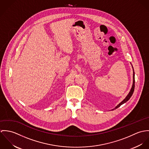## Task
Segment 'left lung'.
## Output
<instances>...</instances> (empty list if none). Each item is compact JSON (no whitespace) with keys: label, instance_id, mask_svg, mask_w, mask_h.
<instances>
[{"label":"left lung","instance_id":"1","mask_svg":"<svg viewBox=\"0 0 149 149\" xmlns=\"http://www.w3.org/2000/svg\"><path fill=\"white\" fill-rule=\"evenodd\" d=\"M132 68H133V67H132ZM134 88H135V73H134V69H133V83H132V88H131V90H130L129 93L128 94L127 96L126 97V98H125L122 102H120L117 106L115 107V108L112 109V110L113 111V110H114V109L118 108V107H119L121 105H122V104H123L124 103H125L126 102H127L128 100L130 99V97H131V96L132 95V94H133V93H134Z\"/></svg>","mask_w":149,"mask_h":149}]
</instances>
